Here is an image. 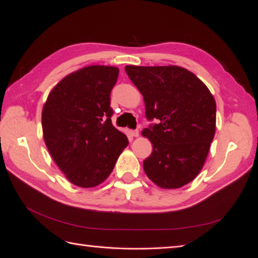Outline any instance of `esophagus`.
<instances>
[{"label":"esophagus","instance_id":"obj_1","mask_svg":"<svg viewBox=\"0 0 258 258\" xmlns=\"http://www.w3.org/2000/svg\"><path fill=\"white\" fill-rule=\"evenodd\" d=\"M130 136L131 137H135V138H138L140 136V132H139V130H131L130 131Z\"/></svg>","mask_w":258,"mask_h":258}]
</instances>
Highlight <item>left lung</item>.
<instances>
[{
	"label": "left lung",
	"instance_id": "left-lung-1",
	"mask_svg": "<svg viewBox=\"0 0 258 258\" xmlns=\"http://www.w3.org/2000/svg\"><path fill=\"white\" fill-rule=\"evenodd\" d=\"M125 71L144 97L146 117L159 120L142 132L152 144L144 171L161 188H180L198 176L207 160L216 130V101L184 68L127 66Z\"/></svg>",
	"mask_w": 258,
	"mask_h": 258
}]
</instances>
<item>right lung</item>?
Wrapping results in <instances>:
<instances>
[{
	"label": "right lung",
	"mask_w": 258,
	"mask_h": 258,
	"mask_svg": "<svg viewBox=\"0 0 258 258\" xmlns=\"http://www.w3.org/2000/svg\"><path fill=\"white\" fill-rule=\"evenodd\" d=\"M119 70L90 66L66 76L42 110L45 145L76 186L95 187L112 172L128 139L112 125L110 93Z\"/></svg>",
	"instance_id": "1"
}]
</instances>
